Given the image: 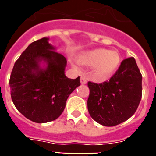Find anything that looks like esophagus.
<instances>
[{
	"mask_svg": "<svg viewBox=\"0 0 156 156\" xmlns=\"http://www.w3.org/2000/svg\"><path fill=\"white\" fill-rule=\"evenodd\" d=\"M80 82H81V84H86V83H87V76L83 74V75H81V78H80Z\"/></svg>",
	"mask_w": 156,
	"mask_h": 156,
	"instance_id": "obj_1",
	"label": "esophagus"
}]
</instances>
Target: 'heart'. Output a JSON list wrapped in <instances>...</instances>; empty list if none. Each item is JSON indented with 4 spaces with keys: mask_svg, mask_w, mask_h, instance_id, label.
Segmentation results:
<instances>
[{
    "mask_svg": "<svg viewBox=\"0 0 156 156\" xmlns=\"http://www.w3.org/2000/svg\"><path fill=\"white\" fill-rule=\"evenodd\" d=\"M79 62L85 66H95L96 74L104 78L113 73L120 62V56L115 51L97 48L82 54Z\"/></svg>",
    "mask_w": 156,
    "mask_h": 156,
    "instance_id": "1",
    "label": "heart"
}]
</instances>
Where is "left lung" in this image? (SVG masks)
Masks as SVG:
<instances>
[{
  "label": "left lung",
  "instance_id": "8db88e82",
  "mask_svg": "<svg viewBox=\"0 0 156 156\" xmlns=\"http://www.w3.org/2000/svg\"><path fill=\"white\" fill-rule=\"evenodd\" d=\"M142 78L135 59L129 57L121 61L108 81L100 84L88 82L87 108L93 120L114 126L130 118L141 101Z\"/></svg>",
  "mask_w": 156,
  "mask_h": 156
}]
</instances>
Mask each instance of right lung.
<instances>
[{
    "instance_id": "obj_1",
    "label": "right lung",
    "mask_w": 156,
    "mask_h": 156,
    "mask_svg": "<svg viewBox=\"0 0 156 156\" xmlns=\"http://www.w3.org/2000/svg\"><path fill=\"white\" fill-rule=\"evenodd\" d=\"M48 40L44 37L31 43L16 61L9 78L16 108L36 123L58 118L69 95L80 86L79 77H66V58L55 52Z\"/></svg>"
}]
</instances>
